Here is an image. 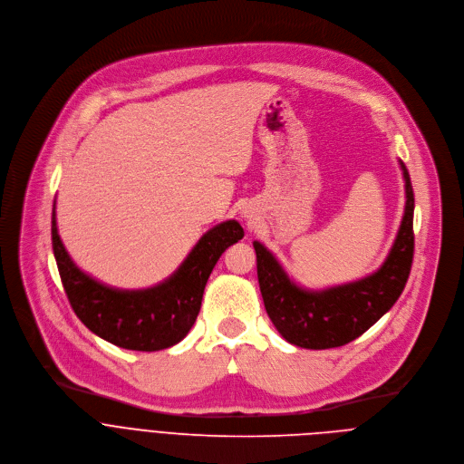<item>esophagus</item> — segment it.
I'll return each mask as SVG.
<instances>
[{
	"label": "esophagus",
	"instance_id": "esophagus-1",
	"mask_svg": "<svg viewBox=\"0 0 464 464\" xmlns=\"http://www.w3.org/2000/svg\"><path fill=\"white\" fill-rule=\"evenodd\" d=\"M240 215H242L246 220H251V217H253V215H251L247 209H242V213H240Z\"/></svg>",
	"mask_w": 464,
	"mask_h": 464
}]
</instances>
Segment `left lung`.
I'll use <instances>...</instances> for the list:
<instances>
[{"mask_svg":"<svg viewBox=\"0 0 464 464\" xmlns=\"http://www.w3.org/2000/svg\"><path fill=\"white\" fill-rule=\"evenodd\" d=\"M404 213L384 262L370 275L321 289L304 287L258 240L256 275L266 312L293 346L328 350L344 346L370 330L401 296L413 258V189L402 160Z\"/></svg>","mask_w":464,"mask_h":464,"instance_id":"left-lung-1","label":"left lung"}]
</instances>
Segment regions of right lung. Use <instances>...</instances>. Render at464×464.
<instances>
[{
  "label": "right lung",
  "instance_id": "add662e5",
  "mask_svg": "<svg viewBox=\"0 0 464 464\" xmlns=\"http://www.w3.org/2000/svg\"><path fill=\"white\" fill-rule=\"evenodd\" d=\"M242 237L237 220L220 222L200 237L168 278L141 289H121L76 266L58 233L56 200L53 206V251L74 314L100 339L134 352H160L189 334L215 264Z\"/></svg>",
  "mask_w": 464,
  "mask_h": 464
}]
</instances>
